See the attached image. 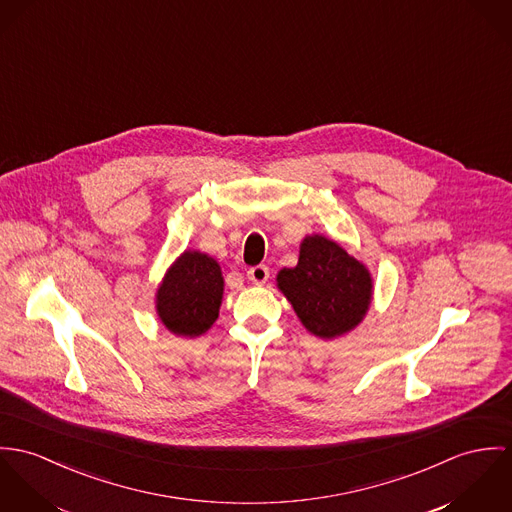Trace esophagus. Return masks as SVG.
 I'll list each match as a JSON object with an SVG mask.
<instances>
[{"mask_svg": "<svg viewBox=\"0 0 512 512\" xmlns=\"http://www.w3.org/2000/svg\"><path fill=\"white\" fill-rule=\"evenodd\" d=\"M247 279L253 284H265L269 279V267L267 265H255L247 271Z\"/></svg>", "mask_w": 512, "mask_h": 512, "instance_id": "34e87169", "label": "esophagus"}]
</instances>
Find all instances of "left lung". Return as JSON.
<instances>
[{"instance_id":"left-lung-1","label":"left lung","mask_w":512,"mask_h":512,"mask_svg":"<svg viewBox=\"0 0 512 512\" xmlns=\"http://www.w3.org/2000/svg\"><path fill=\"white\" fill-rule=\"evenodd\" d=\"M277 286L302 326L324 340L359 326L373 298L367 267L324 235L304 237L298 265L279 271Z\"/></svg>"}]
</instances>
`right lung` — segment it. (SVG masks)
Listing matches in <instances>:
<instances>
[{"label":"right lung","mask_w":512,"mask_h":512,"mask_svg":"<svg viewBox=\"0 0 512 512\" xmlns=\"http://www.w3.org/2000/svg\"><path fill=\"white\" fill-rule=\"evenodd\" d=\"M222 296L218 261L200 251H184L157 288V314L172 334L196 338L218 320Z\"/></svg>","instance_id":"1"}]
</instances>
